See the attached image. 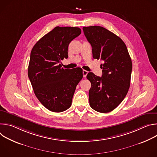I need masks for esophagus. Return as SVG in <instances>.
I'll use <instances>...</instances> for the list:
<instances>
[{
	"mask_svg": "<svg viewBox=\"0 0 157 157\" xmlns=\"http://www.w3.org/2000/svg\"><path fill=\"white\" fill-rule=\"evenodd\" d=\"M87 73H88V71H87L86 70H83V71H82L83 77H84V78H86V76H87Z\"/></svg>",
	"mask_w": 157,
	"mask_h": 157,
	"instance_id": "esophagus-1",
	"label": "esophagus"
}]
</instances>
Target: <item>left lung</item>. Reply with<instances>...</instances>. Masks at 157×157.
Wrapping results in <instances>:
<instances>
[{
	"label": "left lung",
	"mask_w": 157,
	"mask_h": 157,
	"mask_svg": "<svg viewBox=\"0 0 157 157\" xmlns=\"http://www.w3.org/2000/svg\"><path fill=\"white\" fill-rule=\"evenodd\" d=\"M85 36L92 47L93 57L101 59L102 77L89 73L91 83L89 91L92 109L107 113L116 109L126 96L130 84L132 63L122 40L100 26L84 27Z\"/></svg>",
	"instance_id": "obj_1"
}]
</instances>
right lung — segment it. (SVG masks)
Returning a JSON list of instances; mask_svg holds the SVG:
<instances>
[{
    "instance_id": "right-lung-1",
    "label": "right lung",
    "mask_w": 157,
    "mask_h": 157,
    "mask_svg": "<svg viewBox=\"0 0 157 157\" xmlns=\"http://www.w3.org/2000/svg\"><path fill=\"white\" fill-rule=\"evenodd\" d=\"M81 33L78 27H56L32 50L28 76L36 97L50 111L61 113L70 107L83 77L82 68L64 69L60 64L68 57L69 44Z\"/></svg>"
}]
</instances>
